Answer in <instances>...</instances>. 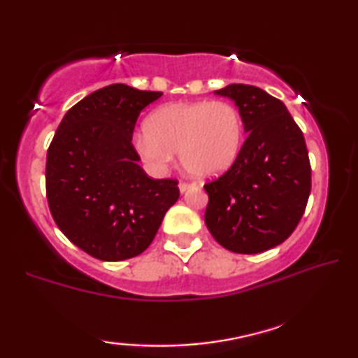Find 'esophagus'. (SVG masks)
<instances>
[{
  "mask_svg": "<svg viewBox=\"0 0 358 358\" xmlns=\"http://www.w3.org/2000/svg\"><path fill=\"white\" fill-rule=\"evenodd\" d=\"M190 187H192L190 182H185V180H180V182H179V190H180V192L189 190Z\"/></svg>",
  "mask_w": 358,
  "mask_h": 358,
  "instance_id": "esophagus-1",
  "label": "esophagus"
}]
</instances>
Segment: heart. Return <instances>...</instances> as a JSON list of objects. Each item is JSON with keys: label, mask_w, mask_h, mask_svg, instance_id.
Returning <instances> with one entry per match:
<instances>
[{"label": "heart", "mask_w": 358, "mask_h": 358, "mask_svg": "<svg viewBox=\"0 0 358 358\" xmlns=\"http://www.w3.org/2000/svg\"><path fill=\"white\" fill-rule=\"evenodd\" d=\"M243 122L239 110L226 101H178L159 106L136 137L137 150L155 168H163L179 152L194 178H216L239 157Z\"/></svg>", "instance_id": "b5f03b06"}]
</instances>
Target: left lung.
I'll return each instance as SVG.
<instances>
[{"label": "left lung", "instance_id": "8db88e82", "mask_svg": "<svg viewBox=\"0 0 358 358\" xmlns=\"http://www.w3.org/2000/svg\"><path fill=\"white\" fill-rule=\"evenodd\" d=\"M239 108L247 134L234 164L205 184V222L236 253H262L292 234L307 206L312 168L303 134L286 105L253 85L216 90Z\"/></svg>", "mask_w": 358, "mask_h": 358}]
</instances>
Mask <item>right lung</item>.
<instances>
[{
	"mask_svg": "<svg viewBox=\"0 0 358 358\" xmlns=\"http://www.w3.org/2000/svg\"><path fill=\"white\" fill-rule=\"evenodd\" d=\"M162 92L113 84L66 113L46 155V199L61 232L103 262L141 255L179 199L178 180L152 179L132 145L137 117Z\"/></svg>",
	"mask_w": 358,
	"mask_h": 358,
	"instance_id": "add662e5",
	"label": "right lung"
}]
</instances>
